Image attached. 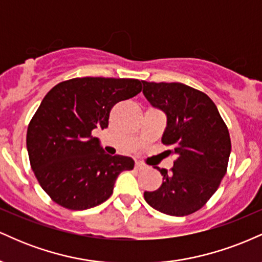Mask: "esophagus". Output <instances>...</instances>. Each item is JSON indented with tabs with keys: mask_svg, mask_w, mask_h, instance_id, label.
Wrapping results in <instances>:
<instances>
[{
	"mask_svg": "<svg viewBox=\"0 0 262 262\" xmlns=\"http://www.w3.org/2000/svg\"><path fill=\"white\" fill-rule=\"evenodd\" d=\"M145 165L143 164V162H140V161H137L135 162V170H138V171H141V170H144L145 169Z\"/></svg>",
	"mask_w": 262,
	"mask_h": 262,
	"instance_id": "esophagus-1",
	"label": "esophagus"
}]
</instances>
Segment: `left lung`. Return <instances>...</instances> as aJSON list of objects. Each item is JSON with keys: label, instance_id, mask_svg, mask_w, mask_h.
<instances>
[{"label": "left lung", "instance_id": "8db88e82", "mask_svg": "<svg viewBox=\"0 0 262 262\" xmlns=\"http://www.w3.org/2000/svg\"><path fill=\"white\" fill-rule=\"evenodd\" d=\"M143 93L166 114L162 144L176 155L171 172L159 169L162 183L144 192L146 203L164 214L183 217L201 209L227 172L231 150L229 132L206 93L180 82H146Z\"/></svg>", "mask_w": 262, "mask_h": 262}]
</instances>
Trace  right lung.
<instances>
[{"label": "right lung", "instance_id": "obj_1", "mask_svg": "<svg viewBox=\"0 0 262 262\" xmlns=\"http://www.w3.org/2000/svg\"><path fill=\"white\" fill-rule=\"evenodd\" d=\"M141 82L76 77L45 95L28 125L27 150L39 185L54 202L92 208L111 197L122 171L133 170V159L106 154L92 130L107 128L112 107L137 96Z\"/></svg>", "mask_w": 262, "mask_h": 262}]
</instances>
